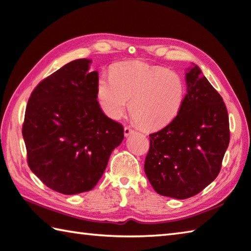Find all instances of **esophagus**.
Wrapping results in <instances>:
<instances>
[{"label":"esophagus","mask_w":251,"mask_h":251,"mask_svg":"<svg viewBox=\"0 0 251 251\" xmlns=\"http://www.w3.org/2000/svg\"><path fill=\"white\" fill-rule=\"evenodd\" d=\"M134 133H135V130H134L133 128H130L129 126H125V128H124V134H125L126 137H127V136L131 135V134H134Z\"/></svg>","instance_id":"obj_1"}]
</instances>
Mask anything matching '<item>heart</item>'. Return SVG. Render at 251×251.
I'll list each match as a JSON object with an SVG mask.
<instances>
[{
	"instance_id": "1",
	"label": "heart",
	"mask_w": 251,
	"mask_h": 251,
	"mask_svg": "<svg viewBox=\"0 0 251 251\" xmlns=\"http://www.w3.org/2000/svg\"><path fill=\"white\" fill-rule=\"evenodd\" d=\"M98 100L102 111L117 120L128 107L131 117L146 129H157L175 118L184 101L185 85L176 72L140 61L113 65L110 76L100 75Z\"/></svg>"
}]
</instances>
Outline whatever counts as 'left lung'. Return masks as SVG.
Instances as JSON below:
<instances>
[{"label": "left lung", "mask_w": 251, "mask_h": 251, "mask_svg": "<svg viewBox=\"0 0 251 251\" xmlns=\"http://www.w3.org/2000/svg\"><path fill=\"white\" fill-rule=\"evenodd\" d=\"M195 66L186 74L180 112L149 135L145 173L158 194L184 200L201 192L221 171L229 144L228 113L220 93Z\"/></svg>", "instance_id": "left-lung-1"}]
</instances>
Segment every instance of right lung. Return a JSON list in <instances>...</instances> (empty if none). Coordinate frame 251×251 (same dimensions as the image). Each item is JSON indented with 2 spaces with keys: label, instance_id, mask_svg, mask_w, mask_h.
I'll use <instances>...</instances> for the list:
<instances>
[{
  "label": "right lung",
  "instance_id": "1",
  "mask_svg": "<svg viewBox=\"0 0 251 251\" xmlns=\"http://www.w3.org/2000/svg\"><path fill=\"white\" fill-rule=\"evenodd\" d=\"M90 62L71 61L40 81L23 123L30 170L48 188L67 195L92 190L124 139L123 125L99 105V75L88 71Z\"/></svg>",
  "mask_w": 251,
  "mask_h": 251
}]
</instances>
